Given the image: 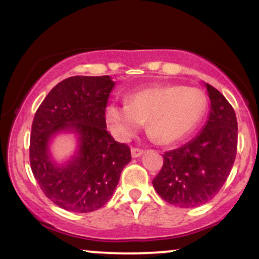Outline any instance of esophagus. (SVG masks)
I'll return each instance as SVG.
<instances>
[{"label":"esophagus","mask_w":259,"mask_h":259,"mask_svg":"<svg viewBox=\"0 0 259 259\" xmlns=\"http://www.w3.org/2000/svg\"><path fill=\"white\" fill-rule=\"evenodd\" d=\"M142 153H144V150H142V148H139V147H133L132 148V156L134 157V158H136V157H140Z\"/></svg>","instance_id":"esophagus-1"}]
</instances>
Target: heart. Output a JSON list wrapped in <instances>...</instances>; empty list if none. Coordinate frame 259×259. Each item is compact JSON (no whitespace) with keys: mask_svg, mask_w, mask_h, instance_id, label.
<instances>
[{"mask_svg":"<svg viewBox=\"0 0 259 259\" xmlns=\"http://www.w3.org/2000/svg\"><path fill=\"white\" fill-rule=\"evenodd\" d=\"M207 108V97L197 88L181 85L152 86L126 97V105L109 103L106 120L115 139L126 141L146 123L157 141L170 145L197 126Z\"/></svg>","mask_w":259,"mask_h":259,"instance_id":"obj_1","label":"heart"}]
</instances>
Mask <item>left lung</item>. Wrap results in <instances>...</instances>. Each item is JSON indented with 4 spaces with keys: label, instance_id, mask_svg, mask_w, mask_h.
I'll list each match as a JSON object with an SVG mask.
<instances>
[{
    "label": "left lung",
    "instance_id": "obj_1",
    "mask_svg": "<svg viewBox=\"0 0 259 259\" xmlns=\"http://www.w3.org/2000/svg\"><path fill=\"white\" fill-rule=\"evenodd\" d=\"M210 112L203 130L189 144L163 154L152 184L168 203L181 208L207 203L227 181L237 152V120L228 100L207 84Z\"/></svg>",
    "mask_w": 259,
    "mask_h": 259
}]
</instances>
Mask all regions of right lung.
<instances>
[{
	"label": "right lung",
	"instance_id": "add662e5",
	"mask_svg": "<svg viewBox=\"0 0 259 259\" xmlns=\"http://www.w3.org/2000/svg\"><path fill=\"white\" fill-rule=\"evenodd\" d=\"M114 82L109 75L70 76L62 80L38 106L31 125L29 157L38 186L47 198L69 212L99 209L112 197L130 148L106 127V106ZM73 128L79 134L78 156L63 168L49 160L53 133Z\"/></svg>",
	"mask_w": 259,
	"mask_h": 259
}]
</instances>
